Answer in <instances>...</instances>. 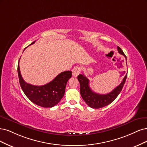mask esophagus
<instances>
[{
    "mask_svg": "<svg viewBox=\"0 0 147 147\" xmlns=\"http://www.w3.org/2000/svg\"><path fill=\"white\" fill-rule=\"evenodd\" d=\"M80 68L79 67H75L72 71V73H73V76L74 77H77L78 76L80 73Z\"/></svg>",
    "mask_w": 147,
    "mask_h": 147,
    "instance_id": "obj_1",
    "label": "esophagus"
}]
</instances>
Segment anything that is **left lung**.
Here are the masks:
<instances>
[{
  "label": "left lung",
  "mask_w": 147,
  "mask_h": 147,
  "mask_svg": "<svg viewBox=\"0 0 147 147\" xmlns=\"http://www.w3.org/2000/svg\"><path fill=\"white\" fill-rule=\"evenodd\" d=\"M117 49L118 53L124 55L126 60V57L121 49L118 46ZM127 74V73L119 86L113 89L111 92L105 94H98L93 92L89 87V80L84 74H79L78 76V79L80 82V93L84 101L89 107L93 109H99L109 105L115 100L121 92L126 81Z\"/></svg>",
  "instance_id": "obj_1"
}]
</instances>
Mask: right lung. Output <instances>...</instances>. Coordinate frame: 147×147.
Here are the masks:
<instances>
[{
  "label": "right lung",
  "instance_id": "right-lung-1",
  "mask_svg": "<svg viewBox=\"0 0 147 147\" xmlns=\"http://www.w3.org/2000/svg\"><path fill=\"white\" fill-rule=\"evenodd\" d=\"M35 41L30 45L35 43ZM18 73L20 86L26 96L32 102L42 107H52L57 105L64 96L68 80L72 76L71 71L61 72L50 82L44 86H37L28 84L24 80L19 63Z\"/></svg>",
  "mask_w": 147,
  "mask_h": 147
}]
</instances>
